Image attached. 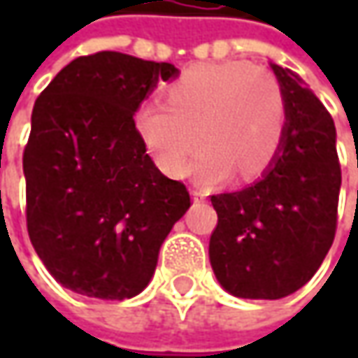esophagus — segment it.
Segmentation results:
<instances>
[{
	"label": "esophagus",
	"mask_w": 358,
	"mask_h": 358,
	"mask_svg": "<svg viewBox=\"0 0 358 358\" xmlns=\"http://www.w3.org/2000/svg\"><path fill=\"white\" fill-rule=\"evenodd\" d=\"M191 195H193V201H195V203H199V201L205 199V193H201V191H193Z\"/></svg>",
	"instance_id": "34e87169"
}]
</instances>
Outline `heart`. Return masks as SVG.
Instances as JSON below:
<instances>
[{
  "label": "heart",
  "mask_w": 358,
  "mask_h": 358,
  "mask_svg": "<svg viewBox=\"0 0 358 358\" xmlns=\"http://www.w3.org/2000/svg\"><path fill=\"white\" fill-rule=\"evenodd\" d=\"M167 99L139 105L135 125L151 157L171 177L185 175L193 151L195 177L213 185L237 169L241 179L267 171L281 151L287 99L268 71L245 62L201 63L167 85Z\"/></svg>",
  "instance_id": "heart-1"
}]
</instances>
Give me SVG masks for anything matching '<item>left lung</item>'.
I'll return each mask as SVG.
<instances>
[{"label": "left lung", "mask_w": 358, "mask_h": 358, "mask_svg": "<svg viewBox=\"0 0 358 358\" xmlns=\"http://www.w3.org/2000/svg\"><path fill=\"white\" fill-rule=\"evenodd\" d=\"M287 99L281 151L263 177L211 195L217 227L209 259L241 299H282L321 267L337 231L341 163L333 117L295 71L271 65Z\"/></svg>", "instance_id": "left-lung-1"}]
</instances>
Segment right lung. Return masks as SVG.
<instances>
[{
    "label": "right lung",
    "mask_w": 358,
    "mask_h": 358,
    "mask_svg": "<svg viewBox=\"0 0 358 358\" xmlns=\"http://www.w3.org/2000/svg\"><path fill=\"white\" fill-rule=\"evenodd\" d=\"M177 73L171 63L99 51L65 65L35 99L23 151L27 233L65 289L105 301L139 295L191 207L133 119L147 93Z\"/></svg>",
    "instance_id": "obj_1"
}]
</instances>
